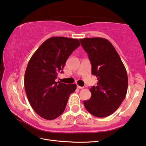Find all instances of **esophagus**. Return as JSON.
<instances>
[{"label":"esophagus","instance_id":"34e87169","mask_svg":"<svg viewBox=\"0 0 146 146\" xmlns=\"http://www.w3.org/2000/svg\"><path fill=\"white\" fill-rule=\"evenodd\" d=\"M77 88H78V89H83V88H84V87H83V86H78L77 85Z\"/></svg>","mask_w":146,"mask_h":146}]
</instances>
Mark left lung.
Instances as JSON below:
<instances>
[{"instance_id":"left-lung-1","label":"left lung","mask_w":146,"mask_h":146,"mask_svg":"<svg viewBox=\"0 0 146 146\" xmlns=\"http://www.w3.org/2000/svg\"><path fill=\"white\" fill-rule=\"evenodd\" d=\"M80 41L88 54L92 74L98 80L96 86L90 88L92 96L84 101V105L94 116H108L119 108L126 96V69L114 46L106 39L86 38Z\"/></svg>"}]
</instances>
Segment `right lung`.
Here are the masks:
<instances>
[{"mask_svg":"<svg viewBox=\"0 0 146 146\" xmlns=\"http://www.w3.org/2000/svg\"><path fill=\"white\" fill-rule=\"evenodd\" d=\"M80 45L77 39L52 37L44 41L28 64L24 84L34 110L48 120L56 119L66 108L77 85L55 82L73 50Z\"/></svg>","mask_w":146,"mask_h":146,"instance_id":"right-lung-1","label":"right lung"}]
</instances>
